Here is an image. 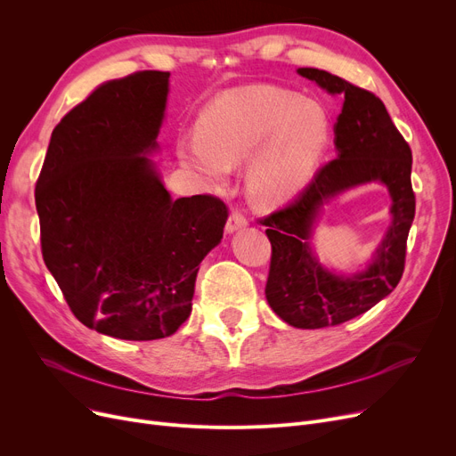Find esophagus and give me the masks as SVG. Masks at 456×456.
Masks as SVG:
<instances>
[{"instance_id":"1","label":"esophagus","mask_w":456,"mask_h":456,"mask_svg":"<svg viewBox=\"0 0 456 456\" xmlns=\"http://www.w3.org/2000/svg\"><path fill=\"white\" fill-rule=\"evenodd\" d=\"M246 225H248L246 216H244L240 210H232V212H231V216H229L227 224H225V231H227L229 234H232V232H236V231L244 229Z\"/></svg>"}]
</instances>
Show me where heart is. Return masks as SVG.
I'll return each instance as SVG.
<instances>
[{"mask_svg": "<svg viewBox=\"0 0 456 456\" xmlns=\"http://www.w3.org/2000/svg\"><path fill=\"white\" fill-rule=\"evenodd\" d=\"M200 138L181 143L179 159L210 183H224L229 167L248 159L246 184L255 201L281 205L313 181L329 148L327 109L273 85L234 88L200 116Z\"/></svg>", "mask_w": 456, "mask_h": 456, "instance_id": "heart-1", "label": "heart"}]
</instances>
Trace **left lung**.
<instances>
[{"instance_id":"obj_1","label":"left lung","mask_w":456,"mask_h":456,"mask_svg":"<svg viewBox=\"0 0 456 456\" xmlns=\"http://www.w3.org/2000/svg\"><path fill=\"white\" fill-rule=\"evenodd\" d=\"M297 74L344 98L334 124L337 159L322 166L289 205L260 222L268 227L272 242L266 299L289 325L322 329L364 314L401 281L406 238L416 214L412 151L375 94L325 69L299 68ZM368 182H382L389 188L393 222L364 271L334 274L319 265L309 238L327 202Z\"/></svg>"}]
</instances>
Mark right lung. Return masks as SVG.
<instances>
[{"mask_svg": "<svg viewBox=\"0 0 456 456\" xmlns=\"http://www.w3.org/2000/svg\"><path fill=\"white\" fill-rule=\"evenodd\" d=\"M170 74L103 83L53 129L35 188L47 270L74 316L119 340L172 337L224 238L214 196L172 200L155 162Z\"/></svg>", "mask_w": 456, "mask_h": 456, "instance_id": "1", "label": "right lung"}]
</instances>
